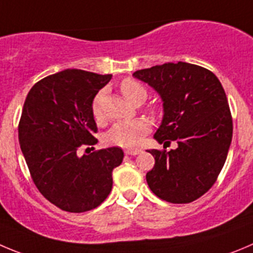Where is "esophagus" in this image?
I'll return each instance as SVG.
<instances>
[{"label":"esophagus","mask_w":253,"mask_h":253,"mask_svg":"<svg viewBox=\"0 0 253 253\" xmlns=\"http://www.w3.org/2000/svg\"><path fill=\"white\" fill-rule=\"evenodd\" d=\"M140 152H141L140 150H126L125 151V153L128 156H136V155H138Z\"/></svg>","instance_id":"34e87169"}]
</instances>
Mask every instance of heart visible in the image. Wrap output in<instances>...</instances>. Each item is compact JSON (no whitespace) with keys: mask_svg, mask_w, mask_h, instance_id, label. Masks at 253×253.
<instances>
[{"mask_svg":"<svg viewBox=\"0 0 253 253\" xmlns=\"http://www.w3.org/2000/svg\"><path fill=\"white\" fill-rule=\"evenodd\" d=\"M122 94L134 105H140L147 98V89L141 82L133 79H125L120 84ZM103 100L105 92L100 91L92 100L91 111L96 122L103 121ZM150 124L143 119L131 121L116 122L105 134L107 145L119 146L122 148H136L141 145L143 137L150 132Z\"/></svg>","mask_w":253,"mask_h":253,"instance_id":"b5f03b06","label":"heart"}]
</instances>
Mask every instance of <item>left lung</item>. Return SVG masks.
I'll return each instance as SVG.
<instances>
[{"mask_svg": "<svg viewBox=\"0 0 253 253\" xmlns=\"http://www.w3.org/2000/svg\"><path fill=\"white\" fill-rule=\"evenodd\" d=\"M133 76L164 101V120L155 138L178 145L169 152L148 151L155 157L146 174L148 187L164 201L190 204L214 185L227 159L233 125L225 89L213 72L186 62L153 66Z\"/></svg>", "mask_w": 253, "mask_h": 253, "instance_id": "left-lung-1", "label": "left lung"}]
</instances>
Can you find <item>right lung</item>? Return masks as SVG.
I'll return each mask as SVG.
<instances>
[{
    "mask_svg": "<svg viewBox=\"0 0 253 253\" xmlns=\"http://www.w3.org/2000/svg\"><path fill=\"white\" fill-rule=\"evenodd\" d=\"M111 77L65 70L35 84L26 97L18 124L21 151L40 192L63 211L100 206L112 190L113 169L124 160L120 147L80 156V148L97 143L92 100Z\"/></svg>",
    "mask_w": 253,
    "mask_h": 253,
    "instance_id": "add662e5",
    "label": "right lung"
}]
</instances>
